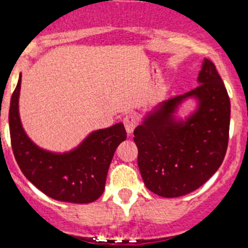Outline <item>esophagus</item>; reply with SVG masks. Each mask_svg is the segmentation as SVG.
<instances>
[{"mask_svg":"<svg viewBox=\"0 0 248 248\" xmlns=\"http://www.w3.org/2000/svg\"><path fill=\"white\" fill-rule=\"evenodd\" d=\"M124 128H126L127 133L132 134L133 133L134 128L137 127V124H138V120H137V117L134 116L133 114L126 115V116L124 117Z\"/></svg>","mask_w":248,"mask_h":248,"instance_id":"1","label":"esophagus"}]
</instances>
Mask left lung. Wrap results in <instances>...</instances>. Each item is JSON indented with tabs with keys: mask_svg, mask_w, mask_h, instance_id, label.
<instances>
[{
	"mask_svg": "<svg viewBox=\"0 0 248 248\" xmlns=\"http://www.w3.org/2000/svg\"><path fill=\"white\" fill-rule=\"evenodd\" d=\"M199 86L155 108L134 129L138 167L146 188L162 198H178L200 188L222 165L229 140L230 100L211 60L202 62ZM189 97L198 103L185 120L175 117Z\"/></svg>",
	"mask_w": 248,
	"mask_h": 248,
	"instance_id": "1",
	"label": "left lung"
}]
</instances>
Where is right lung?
I'll return each instance as SVG.
<instances>
[{"label": "right lung", "mask_w": 248, "mask_h": 248, "mask_svg": "<svg viewBox=\"0 0 248 248\" xmlns=\"http://www.w3.org/2000/svg\"><path fill=\"white\" fill-rule=\"evenodd\" d=\"M21 75L9 108V133L16 163L26 178L49 198L73 203H90L105 189L115 150L126 140L124 124L92 132L78 148L58 154L41 149L24 131L19 117Z\"/></svg>", "instance_id": "obj_1"}]
</instances>
